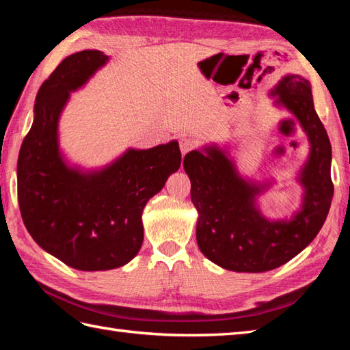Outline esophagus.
<instances>
[{"label":"esophagus","mask_w":350,"mask_h":350,"mask_svg":"<svg viewBox=\"0 0 350 350\" xmlns=\"http://www.w3.org/2000/svg\"><path fill=\"white\" fill-rule=\"evenodd\" d=\"M192 147H194V143H192L191 139H188V138H182V139H180V152H182V156H185L189 150H192Z\"/></svg>","instance_id":"obj_1"}]
</instances>
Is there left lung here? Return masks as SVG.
<instances>
[{
	"instance_id": "8db88e82",
	"label": "left lung",
	"mask_w": 350,
	"mask_h": 350,
	"mask_svg": "<svg viewBox=\"0 0 350 350\" xmlns=\"http://www.w3.org/2000/svg\"><path fill=\"white\" fill-rule=\"evenodd\" d=\"M269 96L275 107L284 108L298 120L310 144L307 161L296 176L302 188L301 206L292 217H265L257 200L275 182L243 177L227 146L206 144L183 159L191 200L198 212V248L227 271L257 273L287 263L313 242L331 207L332 150L314 109L310 81L287 73Z\"/></svg>"
}]
</instances>
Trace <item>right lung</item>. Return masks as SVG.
I'll return each mask as SVG.
<instances>
[{
    "instance_id": "add662e5",
    "label": "right lung",
    "mask_w": 350,
    "mask_h": 350,
    "mask_svg": "<svg viewBox=\"0 0 350 350\" xmlns=\"http://www.w3.org/2000/svg\"><path fill=\"white\" fill-rule=\"evenodd\" d=\"M109 62L100 51L72 54L36 96L31 129L18 158V200L36 243L78 271H108L138 254L143 211L180 168L177 139L152 148H128L100 168L70 163L58 124L70 93Z\"/></svg>"
}]
</instances>
